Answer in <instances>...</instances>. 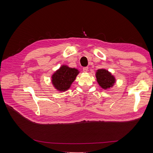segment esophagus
<instances>
[{"label": "esophagus", "mask_w": 153, "mask_h": 153, "mask_svg": "<svg viewBox=\"0 0 153 153\" xmlns=\"http://www.w3.org/2000/svg\"><path fill=\"white\" fill-rule=\"evenodd\" d=\"M88 67H84L83 68V72H85V73H86V72H87V71H88Z\"/></svg>", "instance_id": "34e87169"}]
</instances>
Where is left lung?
Returning <instances> with one entry per match:
<instances>
[{
  "mask_svg": "<svg viewBox=\"0 0 153 153\" xmlns=\"http://www.w3.org/2000/svg\"><path fill=\"white\" fill-rule=\"evenodd\" d=\"M95 76L99 85L103 89H109L116 83L115 77L105 69L97 70Z\"/></svg>",
  "mask_w": 153,
  "mask_h": 153,
  "instance_id": "left-lung-1",
  "label": "left lung"
}]
</instances>
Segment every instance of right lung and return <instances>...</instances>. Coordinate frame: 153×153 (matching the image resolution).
<instances>
[{
  "label": "right lung",
  "instance_id": "1",
  "mask_svg": "<svg viewBox=\"0 0 153 153\" xmlns=\"http://www.w3.org/2000/svg\"><path fill=\"white\" fill-rule=\"evenodd\" d=\"M79 71L76 68L62 65L52 75L51 82L54 87L59 91H66L70 89Z\"/></svg>",
  "mask_w": 153,
  "mask_h": 153
}]
</instances>
